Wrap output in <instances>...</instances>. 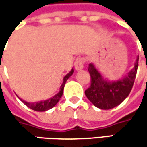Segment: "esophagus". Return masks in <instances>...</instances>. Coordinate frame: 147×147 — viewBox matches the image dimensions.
Returning <instances> with one entry per match:
<instances>
[{
	"label": "esophagus",
	"instance_id": "1",
	"mask_svg": "<svg viewBox=\"0 0 147 147\" xmlns=\"http://www.w3.org/2000/svg\"><path fill=\"white\" fill-rule=\"evenodd\" d=\"M84 62H85V59L84 58H77L74 63L75 65V69L76 71H81L83 69L84 67Z\"/></svg>",
	"mask_w": 147,
	"mask_h": 147
}]
</instances>
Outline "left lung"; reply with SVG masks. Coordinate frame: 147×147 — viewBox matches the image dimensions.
<instances>
[{"mask_svg": "<svg viewBox=\"0 0 147 147\" xmlns=\"http://www.w3.org/2000/svg\"><path fill=\"white\" fill-rule=\"evenodd\" d=\"M139 56L134 63V67L121 79L108 81L104 78L94 64H89L88 70L91 76V84L85 91V95L94 106L110 110L120 105L129 94L134 82L138 69Z\"/></svg>", "mask_w": 147, "mask_h": 147, "instance_id": "1", "label": "left lung"}]
</instances>
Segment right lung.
<instances>
[{
    "instance_id": "add662e5",
    "label": "right lung",
    "mask_w": 147,
    "mask_h": 147,
    "mask_svg": "<svg viewBox=\"0 0 147 147\" xmlns=\"http://www.w3.org/2000/svg\"><path fill=\"white\" fill-rule=\"evenodd\" d=\"M74 73V70L72 69L69 73L67 75L65 76L64 79H63V83L60 87V89H59V92L55 94L53 97L48 99V100H42V101H38V102H26L24 100H23L22 99H20V100L24 103L25 105H27L29 108L34 110V111H47L51 108H53V106H55L57 105V103L59 102V100H60V98L62 97V94H63V92H64V88H65V82L66 81L68 80V78Z\"/></svg>"
}]
</instances>
